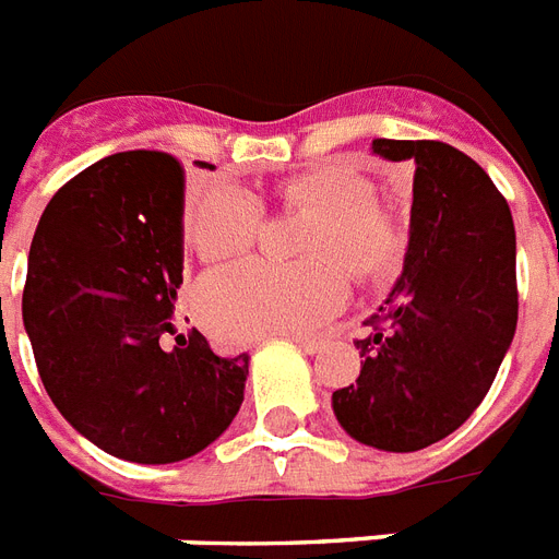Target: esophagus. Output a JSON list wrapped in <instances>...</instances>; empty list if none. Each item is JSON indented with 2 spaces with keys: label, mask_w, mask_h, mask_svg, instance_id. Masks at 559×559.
Returning <instances> with one entry per match:
<instances>
[{
  "label": "esophagus",
  "mask_w": 559,
  "mask_h": 559,
  "mask_svg": "<svg viewBox=\"0 0 559 559\" xmlns=\"http://www.w3.org/2000/svg\"><path fill=\"white\" fill-rule=\"evenodd\" d=\"M293 345L305 350V354H319V350H322V342L307 340V336H296V340H293Z\"/></svg>",
  "instance_id": "obj_1"
}]
</instances>
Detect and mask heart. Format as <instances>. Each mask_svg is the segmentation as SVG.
<instances>
[{
	"label": "heart",
	"mask_w": 559,
	"mask_h": 559,
	"mask_svg": "<svg viewBox=\"0 0 559 559\" xmlns=\"http://www.w3.org/2000/svg\"><path fill=\"white\" fill-rule=\"evenodd\" d=\"M289 209L316 214L301 246V266L243 261L209 272L197 287L202 322L223 340H263L307 333L348 301V266L357 278H385L403 254V231L373 202L368 179L342 168L310 170L281 188ZM263 226L261 200L237 186H214L191 217L193 249L226 261L252 249Z\"/></svg>",
	"instance_id": "1"
}]
</instances>
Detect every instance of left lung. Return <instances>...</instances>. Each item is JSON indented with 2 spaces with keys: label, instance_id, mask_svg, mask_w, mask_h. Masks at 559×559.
Segmentation results:
<instances>
[{
  "label": "left lung",
  "instance_id": "8db88e82",
  "mask_svg": "<svg viewBox=\"0 0 559 559\" xmlns=\"http://www.w3.org/2000/svg\"><path fill=\"white\" fill-rule=\"evenodd\" d=\"M373 156L412 162L403 272L371 333L357 382L333 391L354 441L417 452L452 435L485 400L516 333V231L485 170L443 142L373 139Z\"/></svg>",
  "mask_w": 559,
  "mask_h": 559
}]
</instances>
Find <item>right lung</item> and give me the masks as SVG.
Wrapping results in <instances>:
<instances>
[{"instance_id": "add662e5", "label": "right lung", "mask_w": 559, "mask_h": 559, "mask_svg": "<svg viewBox=\"0 0 559 559\" xmlns=\"http://www.w3.org/2000/svg\"><path fill=\"white\" fill-rule=\"evenodd\" d=\"M182 188L168 153L107 156L51 197L28 252L22 322L48 397L86 441L135 464L217 441L249 377V354L219 357L174 324Z\"/></svg>"}]
</instances>
